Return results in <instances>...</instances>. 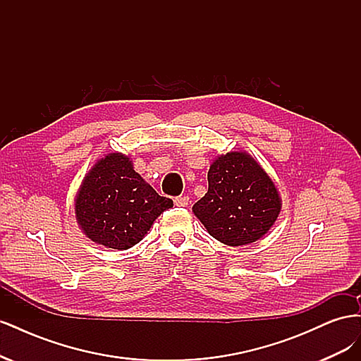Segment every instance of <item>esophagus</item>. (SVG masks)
Masks as SVG:
<instances>
[{"mask_svg":"<svg viewBox=\"0 0 361 361\" xmlns=\"http://www.w3.org/2000/svg\"><path fill=\"white\" fill-rule=\"evenodd\" d=\"M190 202V197L188 195H179V197L174 199V203H176V206H187Z\"/></svg>","mask_w":361,"mask_h":361,"instance_id":"obj_1","label":"esophagus"}]
</instances>
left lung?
Masks as SVG:
<instances>
[{"label":"left lung","instance_id":"8db88e82","mask_svg":"<svg viewBox=\"0 0 361 361\" xmlns=\"http://www.w3.org/2000/svg\"><path fill=\"white\" fill-rule=\"evenodd\" d=\"M209 188L192 212L211 236L226 245L257 241L281 209L274 182L245 152L218 157L207 171Z\"/></svg>","mask_w":361,"mask_h":361}]
</instances>
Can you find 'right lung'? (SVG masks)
<instances>
[{
    "label": "right lung",
    "instance_id": "add662e5",
    "mask_svg": "<svg viewBox=\"0 0 361 361\" xmlns=\"http://www.w3.org/2000/svg\"><path fill=\"white\" fill-rule=\"evenodd\" d=\"M173 206L134 170L122 154H110L87 173L75 200L82 232L93 243L128 250L145 238L157 218Z\"/></svg>",
    "mask_w": 361,
    "mask_h": 361
}]
</instances>
